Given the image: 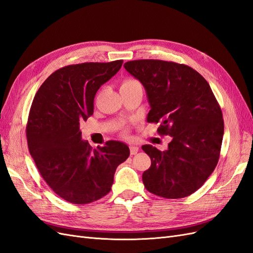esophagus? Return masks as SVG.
Masks as SVG:
<instances>
[{
  "label": "esophagus",
  "mask_w": 253,
  "mask_h": 253,
  "mask_svg": "<svg viewBox=\"0 0 253 253\" xmlns=\"http://www.w3.org/2000/svg\"><path fill=\"white\" fill-rule=\"evenodd\" d=\"M129 148H130V154H131V155H135V154L139 151V147H138V146L130 145V147H129Z\"/></svg>",
  "instance_id": "esophagus-1"
}]
</instances>
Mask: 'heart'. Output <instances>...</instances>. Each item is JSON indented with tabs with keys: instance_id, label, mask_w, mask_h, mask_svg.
<instances>
[{
	"instance_id": "1",
	"label": "heart",
	"mask_w": 253,
	"mask_h": 253,
	"mask_svg": "<svg viewBox=\"0 0 253 253\" xmlns=\"http://www.w3.org/2000/svg\"><path fill=\"white\" fill-rule=\"evenodd\" d=\"M140 83L136 81V79H134V78H126V79H124V81H123V83H122V84H121V86L122 85H131V84H139Z\"/></svg>"
}]
</instances>
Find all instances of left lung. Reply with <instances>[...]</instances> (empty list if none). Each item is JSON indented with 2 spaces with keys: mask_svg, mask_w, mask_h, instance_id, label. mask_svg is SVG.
<instances>
[{
  "mask_svg": "<svg viewBox=\"0 0 253 253\" xmlns=\"http://www.w3.org/2000/svg\"><path fill=\"white\" fill-rule=\"evenodd\" d=\"M124 68L146 90L147 122L159 123L158 133L171 136L168 150L142 146L151 160L144 186L169 199L189 196L212 174L220 155L223 119L210 84L197 71L172 61L132 60Z\"/></svg>",
  "mask_w": 253,
  "mask_h": 253,
  "instance_id": "8db88e82",
  "label": "left lung"
}]
</instances>
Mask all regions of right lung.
Listing matches in <instances>:
<instances>
[{"instance_id": "obj_1", "label": "right lung", "mask_w": 253, "mask_h": 253, "mask_svg": "<svg viewBox=\"0 0 253 253\" xmlns=\"http://www.w3.org/2000/svg\"><path fill=\"white\" fill-rule=\"evenodd\" d=\"M122 64L115 60L63 67L34 97L26 126L28 149L44 181L68 203L84 205L106 196L115 169L130 154L119 141L93 149L79 129V123L93 114L97 90Z\"/></svg>"}]
</instances>
